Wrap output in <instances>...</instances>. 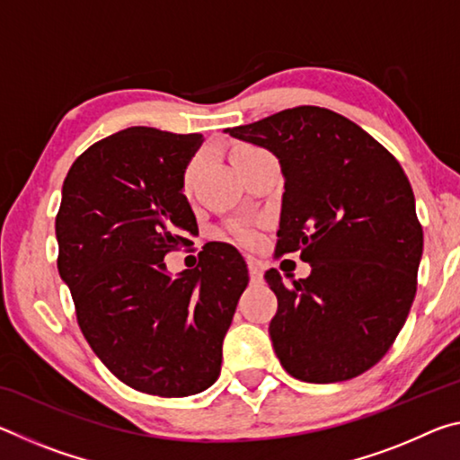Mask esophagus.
Instances as JSON below:
<instances>
[{
	"label": "esophagus",
	"mask_w": 460,
	"mask_h": 460,
	"mask_svg": "<svg viewBox=\"0 0 460 460\" xmlns=\"http://www.w3.org/2000/svg\"><path fill=\"white\" fill-rule=\"evenodd\" d=\"M247 270H249V278H252V282H261L263 271L258 260H247Z\"/></svg>",
	"instance_id": "1"
}]
</instances>
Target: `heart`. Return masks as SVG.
Segmentation results:
<instances>
[{
  "mask_svg": "<svg viewBox=\"0 0 460 460\" xmlns=\"http://www.w3.org/2000/svg\"><path fill=\"white\" fill-rule=\"evenodd\" d=\"M255 147L253 146H237L233 147V162L241 155H245L247 152H253ZM200 168V155H194V158L189 162V164L184 166L182 170V190H190V186L194 182V176H197ZM229 237L233 241H237L241 245H255V241H258V231H255L253 225H247V223H235L229 227Z\"/></svg>",
  "mask_w": 460,
  "mask_h": 460,
  "instance_id": "heart-1",
  "label": "heart"
}]
</instances>
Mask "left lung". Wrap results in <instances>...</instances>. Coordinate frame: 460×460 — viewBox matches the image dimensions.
Instances as JSON below:
<instances>
[{"instance_id":"1","label":"left lung","mask_w":460,"mask_h":460,"mask_svg":"<svg viewBox=\"0 0 460 460\" xmlns=\"http://www.w3.org/2000/svg\"><path fill=\"white\" fill-rule=\"evenodd\" d=\"M227 131L276 154L286 189L276 258L298 252L313 268L292 286L266 271L279 363L308 384L361 376L394 345L416 296L424 233L406 172L376 137L324 107Z\"/></svg>"}]
</instances>
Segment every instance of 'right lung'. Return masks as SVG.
Wrapping results in <instances>:
<instances>
[{
    "label": "right lung",
    "mask_w": 460,
    "mask_h": 460,
    "mask_svg": "<svg viewBox=\"0 0 460 460\" xmlns=\"http://www.w3.org/2000/svg\"><path fill=\"white\" fill-rule=\"evenodd\" d=\"M205 137L128 128L84 150L62 184L58 274L93 351L123 384L160 398L213 385L223 339L247 288L231 245L207 243L172 278L164 258L192 245L182 170Z\"/></svg>",
    "instance_id": "right-lung-1"
}]
</instances>
